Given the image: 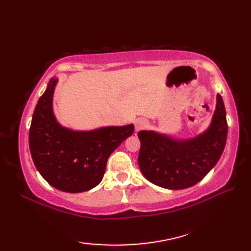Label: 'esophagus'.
I'll return each mask as SVG.
<instances>
[{"mask_svg":"<svg viewBox=\"0 0 251 251\" xmlns=\"http://www.w3.org/2000/svg\"><path fill=\"white\" fill-rule=\"evenodd\" d=\"M148 126V122L145 119H137L135 122V129L136 131H139Z\"/></svg>","mask_w":251,"mask_h":251,"instance_id":"obj_1","label":"esophagus"}]
</instances>
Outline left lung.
<instances>
[{"mask_svg": "<svg viewBox=\"0 0 251 251\" xmlns=\"http://www.w3.org/2000/svg\"><path fill=\"white\" fill-rule=\"evenodd\" d=\"M138 163L143 176L158 186L182 190L193 186L215 167L225 150L227 122L222 97L217 95L212 122L205 132L190 140H175L154 131L138 132Z\"/></svg>", "mask_w": 251, "mask_h": 251, "instance_id": "left-lung-1", "label": "left lung"}]
</instances>
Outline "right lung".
Wrapping results in <instances>:
<instances>
[{
  "label": "right lung",
  "instance_id": "add662e5",
  "mask_svg": "<svg viewBox=\"0 0 251 251\" xmlns=\"http://www.w3.org/2000/svg\"><path fill=\"white\" fill-rule=\"evenodd\" d=\"M57 78L51 77L32 116L29 147L42 177L54 188L79 193L102 180L108 158L134 132V125L73 131L58 124L52 112Z\"/></svg>",
  "mask_w": 251,
  "mask_h": 251
}]
</instances>
